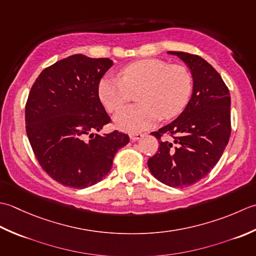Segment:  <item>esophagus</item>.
<instances>
[{
  "instance_id": "34e87169",
  "label": "esophagus",
  "mask_w": 256,
  "mask_h": 256,
  "mask_svg": "<svg viewBox=\"0 0 256 256\" xmlns=\"http://www.w3.org/2000/svg\"><path fill=\"white\" fill-rule=\"evenodd\" d=\"M129 137L132 140H139V139H142L144 137V134H140V132H132V134H129Z\"/></svg>"
}]
</instances>
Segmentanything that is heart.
<instances>
[{"instance_id": "b5f03b06", "label": "heart", "mask_w": 256, "mask_h": 256, "mask_svg": "<svg viewBox=\"0 0 256 256\" xmlns=\"http://www.w3.org/2000/svg\"><path fill=\"white\" fill-rule=\"evenodd\" d=\"M122 78L107 76L99 84L98 92L104 106L114 112L127 104L132 92H139V105L128 106L114 116L122 130L138 132L160 120L174 118L186 108L192 92V77L184 66L147 58L132 62L120 72Z\"/></svg>"}]
</instances>
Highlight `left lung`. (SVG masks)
<instances>
[{"label": "left lung", "instance_id": "obj_1", "mask_svg": "<svg viewBox=\"0 0 256 256\" xmlns=\"http://www.w3.org/2000/svg\"><path fill=\"white\" fill-rule=\"evenodd\" d=\"M168 54L186 62L194 90L180 116L151 132L160 146L148 168L162 184L184 188L204 178L220 160L231 134V97L220 74L202 57L184 52ZM164 135L166 139L161 140Z\"/></svg>", "mask_w": 256, "mask_h": 256}]
</instances>
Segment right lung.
Listing matches in <instances>:
<instances>
[{"label":"right lung","mask_w":256,"mask_h":256,"mask_svg":"<svg viewBox=\"0 0 256 256\" xmlns=\"http://www.w3.org/2000/svg\"><path fill=\"white\" fill-rule=\"evenodd\" d=\"M109 58L72 55L45 68L30 88L25 106L26 134L36 159L62 186L84 189L109 174L117 151L129 142L110 122L98 95Z\"/></svg>","instance_id":"right-lung-1"}]
</instances>
